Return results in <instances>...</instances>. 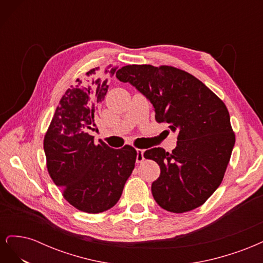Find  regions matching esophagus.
<instances>
[{"instance_id":"1","label":"esophagus","mask_w":263,"mask_h":263,"mask_svg":"<svg viewBox=\"0 0 263 263\" xmlns=\"http://www.w3.org/2000/svg\"><path fill=\"white\" fill-rule=\"evenodd\" d=\"M145 160L144 157V150L142 149H137V157H136V162L140 163Z\"/></svg>"}]
</instances>
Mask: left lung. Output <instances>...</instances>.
I'll return each instance as SVG.
<instances>
[{"label": "left lung", "instance_id": "8db88e82", "mask_svg": "<svg viewBox=\"0 0 263 263\" xmlns=\"http://www.w3.org/2000/svg\"><path fill=\"white\" fill-rule=\"evenodd\" d=\"M116 77L153 103L158 123L178 133L172 153L158 147L144 154L160 166L151 185L158 205L171 213L203 205L220 185L236 140L225 103L197 78L172 66L129 65Z\"/></svg>", "mask_w": 263, "mask_h": 263}]
</instances>
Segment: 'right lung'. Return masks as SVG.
<instances>
[{"label":"right lung","instance_id":"1","mask_svg":"<svg viewBox=\"0 0 263 263\" xmlns=\"http://www.w3.org/2000/svg\"><path fill=\"white\" fill-rule=\"evenodd\" d=\"M116 68L110 70L114 74ZM77 80L61 98L44 138L47 170L65 200L89 214L105 212L118 202L132 174L137 151L126 145L109 148L95 144L89 130L95 126V109L108 89V80Z\"/></svg>","mask_w":263,"mask_h":263}]
</instances>
